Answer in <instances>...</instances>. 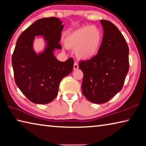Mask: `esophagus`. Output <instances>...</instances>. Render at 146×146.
I'll return each instance as SVG.
<instances>
[{
    "label": "esophagus",
    "instance_id": "esophagus-1",
    "mask_svg": "<svg viewBox=\"0 0 146 146\" xmlns=\"http://www.w3.org/2000/svg\"><path fill=\"white\" fill-rule=\"evenodd\" d=\"M78 68H79L78 64L76 62H75L74 64V70H78Z\"/></svg>",
    "mask_w": 146,
    "mask_h": 146
}]
</instances>
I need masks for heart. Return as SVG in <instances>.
<instances>
[{
  "label": "heart",
  "mask_w": 146,
  "mask_h": 146,
  "mask_svg": "<svg viewBox=\"0 0 146 146\" xmlns=\"http://www.w3.org/2000/svg\"><path fill=\"white\" fill-rule=\"evenodd\" d=\"M102 33L95 26H85L74 31L65 37L66 47L75 49L76 56L83 60L93 58L102 42Z\"/></svg>",
  "instance_id": "heart-1"
}]
</instances>
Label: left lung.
<instances>
[{
	"instance_id": "obj_1",
	"label": "left lung",
	"mask_w": 146,
	"mask_h": 146,
	"mask_svg": "<svg viewBox=\"0 0 146 146\" xmlns=\"http://www.w3.org/2000/svg\"><path fill=\"white\" fill-rule=\"evenodd\" d=\"M100 22L104 33L98 54L79 65L83 72L82 92L96 104L106 103L121 91L129 70V48L123 35L111 22Z\"/></svg>"
}]
</instances>
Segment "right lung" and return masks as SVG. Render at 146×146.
I'll list each match as a JSON object with an SVG mask.
<instances>
[{
    "instance_id": "right-lung-1",
    "label": "right lung",
    "mask_w": 146,
    "mask_h": 146,
    "mask_svg": "<svg viewBox=\"0 0 146 146\" xmlns=\"http://www.w3.org/2000/svg\"><path fill=\"white\" fill-rule=\"evenodd\" d=\"M63 27L58 18L41 19L27 28L17 41L11 60L15 83L33 103L52 101L58 95L61 80L72 71V58L62 62L54 54L56 49H61L60 42ZM36 36L44 42L43 50L38 53L34 48Z\"/></svg>"
}]
</instances>
